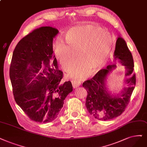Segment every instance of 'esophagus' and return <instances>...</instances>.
Instances as JSON below:
<instances>
[{
	"label": "esophagus",
	"mask_w": 147,
	"mask_h": 147,
	"mask_svg": "<svg viewBox=\"0 0 147 147\" xmlns=\"http://www.w3.org/2000/svg\"><path fill=\"white\" fill-rule=\"evenodd\" d=\"M71 83L73 85V88H77L80 85V82H79V81H72Z\"/></svg>",
	"instance_id": "34e87169"
}]
</instances>
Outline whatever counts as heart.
<instances>
[{
	"instance_id": "heart-1",
	"label": "heart",
	"mask_w": 147,
	"mask_h": 147,
	"mask_svg": "<svg viewBox=\"0 0 147 147\" xmlns=\"http://www.w3.org/2000/svg\"><path fill=\"white\" fill-rule=\"evenodd\" d=\"M66 45L58 40L54 52L62 67L66 71L71 68L68 76L82 80L89 76L90 69L96 73L107 63L114 46L113 36L105 30L93 25L73 27L65 36Z\"/></svg>"
}]
</instances>
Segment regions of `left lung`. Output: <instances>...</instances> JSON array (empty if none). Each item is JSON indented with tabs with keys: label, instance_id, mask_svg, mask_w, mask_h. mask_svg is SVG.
I'll return each instance as SVG.
<instances>
[{
	"label": "left lung",
	"instance_id": "8db88e82",
	"mask_svg": "<svg viewBox=\"0 0 147 147\" xmlns=\"http://www.w3.org/2000/svg\"><path fill=\"white\" fill-rule=\"evenodd\" d=\"M114 59L115 61L118 60L127 70L125 86L120 94H111L106 84L108 75L116 67L115 64L100 69L93 78L82 84L87 91L86 109L91 115L100 121L111 120L121 115L128 104L136 82L132 54L121 36L117 37L116 42Z\"/></svg>",
	"mask_w": 147,
	"mask_h": 147
}]
</instances>
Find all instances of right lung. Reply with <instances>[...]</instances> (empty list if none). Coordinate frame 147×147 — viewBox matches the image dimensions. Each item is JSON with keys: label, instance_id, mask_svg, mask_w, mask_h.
I'll return each instance as SVG.
<instances>
[{"label": "right lung", "instance_id": "add662e5", "mask_svg": "<svg viewBox=\"0 0 147 147\" xmlns=\"http://www.w3.org/2000/svg\"><path fill=\"white\" fill-rule=\"evenodd\" d=\"M58 33L56 28L42 26L26 35L16 45L9 68L16 104L40 123L54 120L73 91L70 81L61 83L63 72L54 55L53 38Z\"/></svg>", "mask_w": 147, "mask_h": 147}]
</instances>
